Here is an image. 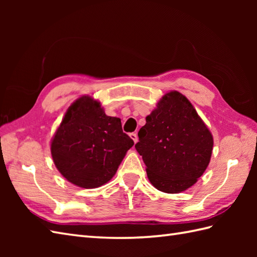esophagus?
<instances>
[{
    "mask_svg": "<svg viewBox=\"0 0 257 257\" xmlns=\"http://www.w3.org/2000/svg\"><path fill=\"white\" fill-rule=\"evenodd\" d=\"M129 136H130V138L134 140L135 144L138 143V135H137V133H132Z\"/></svg>",
    "mask_w": 257,
    "mask_h": 257,
    "instance_id": "34e87169",
    "label": "esophagus"
}]
</instances>
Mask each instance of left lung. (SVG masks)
<instances>
[{
  "label": "left lung",
  "instance_id": "left-lung-1",
  "mask_svg": "<svg viewBox=\"0 0 257 257\" xmlns=\"http://www.w3.org/2000/svg\"><path fill=\"white\" fill-rule=\"evenodd\" d=\"M135 148L156 189L179 193L198 181L210 163L213 137L192 103L170 91L146 118Z\"/></svg>",
  "mask_w": 257,
  "mask_h": 257
}]
</instances>
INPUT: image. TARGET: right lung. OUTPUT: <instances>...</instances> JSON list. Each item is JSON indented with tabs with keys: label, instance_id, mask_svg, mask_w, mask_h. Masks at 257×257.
<instances>
[{
	"label": "right lung",
	"instance_id": "right-lung-1",
	"mask_svg": "<svg viewBox=\"0 0 257 257\" xmlns=\"http://www.w3.org/2000/svg\"><path fill=\"white\" fill-rule=\"evenodd\" d=\"M134 140L122 132L121 120L107 116L100 102L83 96L72 103L52 139L54 163L77 187L94 189L107 183Z\"/></svg>",
	"mask_w": 257,
	"mask_h": 257
}]
</instances>
